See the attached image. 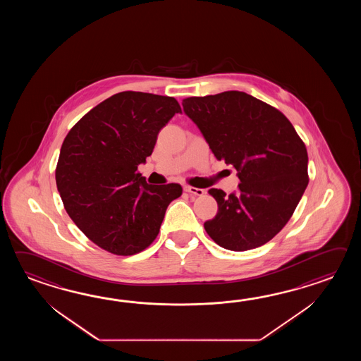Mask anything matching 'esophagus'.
Masks as SVG:
<instances>
[{"label":"esophagus","instance_id":"1","mask_svg":"<svg viewBox=\"0 0 361 361\" xmlns=\"http://www.w3.org/2000/svg\"><path fill=\"white\" fill-rule=\"evenodd\" d=\"M184 191L195 195V196H202L204 195V190L201 188H196V187H191V185H184Z\"/></svg>","mask_w":361,"mask_h":361}]
</instances>
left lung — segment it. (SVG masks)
Wrapping results in <instances>:
<instances>
[{
  "label": "left lung",
  "mask_w": 361,
  "mask_h": 361,
  "mask_svg": "<svg viewBox=\"0 0 361 361\" xmlns=\"http://www.w3.org/2000/svg\"><path fill=\"white\" fill-rule=\"evenodd\" d=\"M216 160L238 170V193L212 188L218 213L204 223L224 249L264 245L290 219L308 184L303 140L279 109L246 92H224L183 99Z\"/></svg>",
  "instance_id": "left-lung-1"
}]
</instances>
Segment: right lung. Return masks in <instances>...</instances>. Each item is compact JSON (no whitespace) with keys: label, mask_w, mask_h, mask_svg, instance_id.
I'll use <instances>...</instances> for the list:
<instances>
[{"label":"right lung","mask_w":361,"mask_h":361,"mask_svg":"<svg viewBox=\"0 0 361 361\" xmlns=\"http://www.w3.org/2000/svg\"><path fill=\"white\" fill-rule=\"evenodd\" d=\"M182 112L177 99L123 92L92 108L61 145L55 180L71 219L94 244L133 255L154 243L180 184L154 185L138 173L157 134Z\"/></svg>","instance_id":"right-lung-1"}]
</instances>
